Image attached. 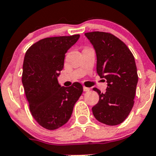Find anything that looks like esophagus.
I'll return each instance as SVG.
<instances>
[{
	"label": "esophagus",
	"mask_w": 156,
	"mask_h": 156,
	"mask_svg": "<svg viewBox=\"0 0 156 156\" xmlns=\"http://www.w3.org/2000/svg\"><path fill=\"white\" fill-rule=\"evenodd\" d=\"M90 89L89 88V87H83V91L85 92H87V91H90Z\"/></svg>",
	"instance_id": "obj_1"
}]
</instances>
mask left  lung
<instances>
[{
  "label": "left lung",
  "instance_id": "left-lung-1",
  "mask_svg": "<svg viewBox=\"0 0 156 156\" xmlns=\"http://www.w3.org/2000/svg\"><path fill=\"white\" fill-rule=\"evenodd\" d=\"M85 36L96 52V72L107 83L104 93L93 88L99 96L98 103L92 108L93 115L106 125H119L134 105L138 83L134 57L122 41L109 33L95 31Z\"/></svg>",
  "mask_w": 156,
  "mask_h": 156
}]
</instances>
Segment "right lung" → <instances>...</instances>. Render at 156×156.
I'll return each mask as SVG.
<instances>
[{"label": "right lung", "instance_id": "1", "mask_svg": "<svg viewBox=\"0 0 156 156\" xmlns=\"http://www.w3.org/2000/svg\"><path fill=\"white\" fill-rule=\"evenodd\" d=\"M79 38V34L45 38L25 54L22 74L25 94L33 117L47 129H57L67 122L83 90L80 83L69 87L58 83L65 54Z\"/></svg>", "mask_w": 156, "mask_h": 156}]
</instances>
